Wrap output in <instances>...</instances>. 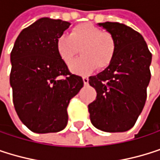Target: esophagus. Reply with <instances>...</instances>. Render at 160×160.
Segmentation results:
<instances>
[{"label": "esophagus", "mask_w": 160, "mask_h": 160, "mask_svg": "<svg viewBox=\"0 0 160 160\" xmlns=\"http://www.w3.org/2000/svg\"><path fill=\"white\" fill-rule=\"evenodd\" d=\"M82 81H83V83L86 85L89 82V78L88 77H82Z\"/></svg>", "instance_id": "esophagus-1"}]
</instances>
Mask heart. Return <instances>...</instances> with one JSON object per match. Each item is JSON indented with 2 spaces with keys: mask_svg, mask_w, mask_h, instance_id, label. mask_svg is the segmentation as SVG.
I'll return each mask as SVG.
<instances>
[{
  "mask_svg": "<svg viewBox=\"0 0 160 160\" xmlns=\"http://www.w3.org/2000/svg\"><path fill=\"white\" fill-rule=\"evenodd\" d=\"M116 40L109 32H103L92 23L76 25L70 35L61 34L56 39V50L60 59L69 64L81 49L82 57L70 65L73 73L87 75L97 67L104 70L111 65L116 53Z\"/></svg>",
  "mask_w": 160,
  "mask_h": 160,
  "instance_id": "1",
  "label": "heart"
}]
</instances>
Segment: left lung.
Returning <instances> with one entry per match:
<instances>
[{"instance_id":"8db88e82","label":"left lung","mask_w":160,"mask_h":160,"mask_svg":"<svg viewBox=\"0 0 160 160\" xmlns=\"http://www.w3.org/2000/svg\"><path fill=\"white\" fill-rule=\"evenodd\" d=\"M116 40L111 65L89 78L97 98L88 105L94 127L106 132H124L134 127L147 98L152 53L142 35L118 22L99 23Z\"/></svg>"}]
</instances>
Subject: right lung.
<instances>
[{
    "label": "right lung",
    "instance_id": "right-lung-1",
    "mask_svg": "<svg viewBox=\"0 0 160 160\" xmlns=\"http://www.w3.org/2000/svg\"><path fill=\"white\" fill-rule=\"evenodd\" d=\"M70 26L43 18L23 29L11 51L10 85L20 121L32 132L62 130L67 107L82 87V78L70 73L56 50V39Z\"/></svg>",
    "mask_w": 160,
    "mask_h": 160
}]
</instances>
